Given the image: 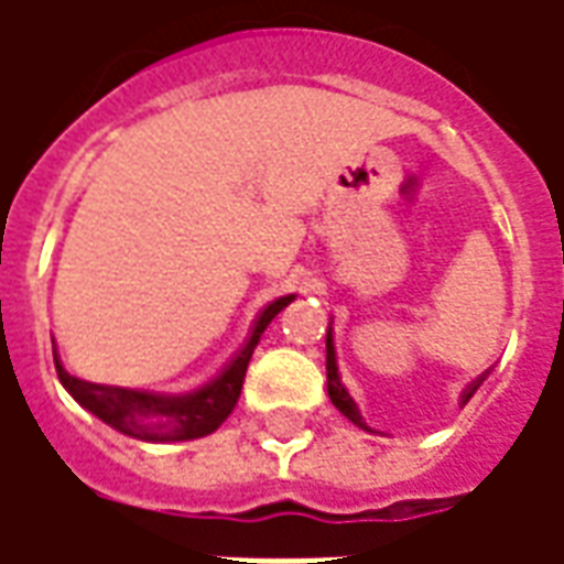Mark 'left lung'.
I'll return each mask as SVG.
<instances>
[{
  "label": "left lung",
  "mask_w": 564,
  "mask_h": 564,
  "mask_svg": "<svg viewBox=\"0 0 564 564\" xmlns=\"http://www.w3.org/2000/svg\"><path fill=\"white\" fill-rule=\"evenodd\" d=\"M484 383V375L474 380L468 390L462 392V404H468V399H471L474 392H477V387ZM326 390H329V399L332 404L341 411L347 420L354 425H359V429H366V432H371L368 429V423L362 420V411H359V404L354 402V395H350V390L341 383V375H338V359H335V341H332V323H329V332H326Z\"/></svg>",
  "instance_id": "left-lung-1"
}]
</instances>
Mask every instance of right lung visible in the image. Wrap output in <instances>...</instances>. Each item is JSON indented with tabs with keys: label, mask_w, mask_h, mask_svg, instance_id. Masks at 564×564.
I'll list each match as a JSON object with an SVG mask.
<instances>
[{
	"label": "right lung",
	"mask_w": 564,
	"mask_h": 564,
	"mask_svg": "<svg viewBox=\"0 0 564 564\" xmlns=\"http://www.w3.org/2000/svg\"><path fill=\"white\" fill-rule=\"evenodd\" d=\"M295 295H283L274 299L253 323V332L245 341V347L229 359V366L223 368L217 378L198 387L184 395H165V392L150 390H127V387H108V383H90L80 380L75 375H68L54 347V362L59 383L66 387L68 395L90 411L93 416H99L102 423H108L117 432H123L129 437H139L148 444H174V441H193V437H205L210 432H217L223 420L232 414L241 387H245L247 362L257 350L262 332L271 319L281 314L283 307L293 302Z\"/></svg>",
	"instance_id": "add662e5"
}]
</instances>
